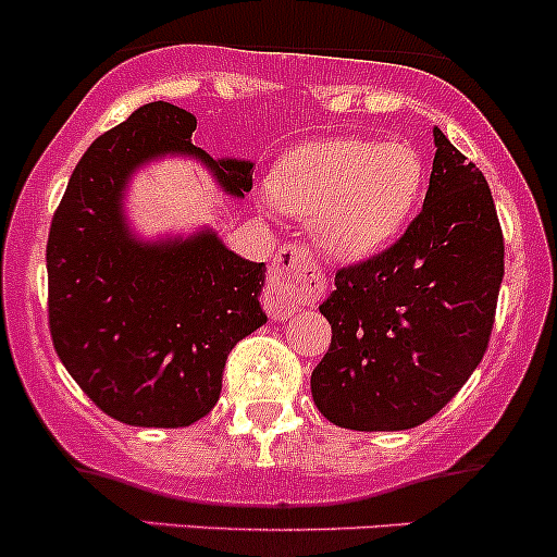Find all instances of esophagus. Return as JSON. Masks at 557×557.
Instances as JSON below:
<instances>
[{
	"instance_id": "1",
	"label": "esophagus",
	"mask_w": 557,
	"mask_h": 557,
	"mask_svg": "<svg viewBox=\"0 0 557 557\" xmlns=\"http://www.w3.org/2000/svg\"><path fill=\"white\" fill-rule=\"evenodd\" d=\"M325 290V280L320 274L318 261L312 250L305 245H285L280 247L277 258L269 272V288L263 294V307H267L272 320H288L290 314L299 312L301 307L318 301Z\"/></svg>"
}]
</instances>
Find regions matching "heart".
<instances>
[{
  "instance_id": "b5f03b06",
  "label": "heart",
  "mask_w": 557,
  "mask_h": 557,
  "mask_svg": "<svg viewBox=\"0 0 557 557\" xmlns=\"http://www.w3.org/2000/svg\"><path fill=\"white\" fill-rule=\"evenodd\" d=\"M423 183V156L409 143L331 139L280 161L272 201L312 218L314 239L329 256L361 261L401 234Z\"/></svg>"
}]
</instances>
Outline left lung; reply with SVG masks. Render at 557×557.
I'll list each match as a JSON object with an SVG mask.
<instances>
[{
	"instance_id": "left-lung-1",
	"label": "left lung",
	"mask_w": 557,
	"mask_h": 557,
	"mask_svg": "<svg viewBox=\"0 0 557 557\" xmlns=\"http://www.w3.org/2000/svg\"><path fill=\"white\" fill-rule=\"evenodd\" d=\"M423 210L387 250L336 272L320 312L331 345L312 372L320 414L350 431L434 418L480 367L504 280L491 185L434 128Z\"/></svg>"
}]
</instances>
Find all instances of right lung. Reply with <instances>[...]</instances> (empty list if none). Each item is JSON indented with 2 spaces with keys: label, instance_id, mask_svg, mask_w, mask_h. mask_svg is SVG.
<instances>
[{
  "label": "right lung",
  "instance_id": "add662e5",
  "mask_svg": "<svg viewBox=\"0 0 557 557\" xmlns=\"http://www.w3.org/2000/svg\"><path fill=\"white\" fill-rule=\"evenodd\" d=\"M196 117L170 102L134 110L94 139L48 234V323L61 363L110 418L185 429L218 404L232 347L267 323V263L215 232L143 243L123 218L128 177L166 153L194 156L243 199L252 164L215 161L190 143Z\"/></svg>",
  "mask_w": 557,
  "mask_h": 557
}]
</instances>
